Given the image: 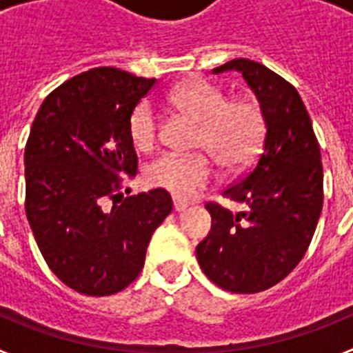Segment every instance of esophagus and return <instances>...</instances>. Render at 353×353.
Masks as SVG:
<instances>
[{"label":"esophagus","mask_w":353,"mask_h":353,"mask_svg":"<svg viewBox=\"0 0 353 353\" xmlns=\"http://www.w3.org/2000/svg\"><path fill=\"white\" fill-rule=\"evenodd\" d=\"M187 207H189V203H187V201H182V199H179V198L173 199V208L176 212H183Z\"/></svg>","instance_id":"34e87169"}]
</instances>
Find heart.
<instances>
[{"instance_id":"1","label":"heart","mask_w":353,"mask_h":353,"mask_svg":"<svg viewBox=\"0 0 353 353\" xmlns=\"http://www.w3.org/2000/svg\"><path fill=\"white\" fill-rule=\"evenodd\" d=\"M166 102L179 113L198 121L194 146L207 150L226 171L242 170L256 157L265 134V117L260 105L249 99L228 101L226 93L203 79H192L171 90ZM132 146L148 152L155 146L159 123L146 101L134 105L127 120ZM146 182L164 189L174 198H192L214 179L205 155L162 154L146 166Z\"/></svg>"}]
</instances>
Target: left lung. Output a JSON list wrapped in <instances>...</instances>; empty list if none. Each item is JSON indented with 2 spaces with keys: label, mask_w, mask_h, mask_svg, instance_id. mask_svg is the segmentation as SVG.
Segmentation results:
<instances>
[{
  "label": "left lung",
  "mask_w": 353,
  "mask_h": 353,
  "mask_svg": "<svg viewBox=\"0 0 353 353\" xmlns=\"http://www.w3.org/2000/svg\"><path fill=\"white\" fill-rule=\"evenodd\" d=\"M236 70L265 117L261 152L223 196L245 205L232 214L207 203L212 228L196 248L205 276L233 293H258L285 279L311 244L323 205V170L311 118L295 86L258 61L236 58L214 74Z\"/></svg>",
  "instance_id": "1"
}]
</instances>
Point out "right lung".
I'll return each mask as SVG.
<instances>
[{
	"instance_id": "1",
	"label": "right lung",
	"mask_w": 353,
	"mask_h": 353,
	"mask_svg": "<svg viewBox=\"0 0 353 353\" xmlns=\"http://www.w3.org/2000/svg\"><path fill=\"white\" fill-rule=\"evenodd\" d=\"M155 86L113 67L65 81L40 105L24 150L26 217L43 260L90 297L121 292L173 201L164 189L121 194L138 155L127 132L134 105ZM114 207H108V201Z\"/></svg>"
}]
</instances>
